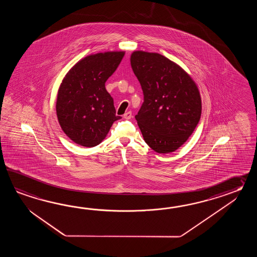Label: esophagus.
<instances>
[{
	"instance_id": "obj_1",
	"label": "esophagus",
	"mask_w": 257,
	"mask_h": 257,
	"mask_svg": "<svg viewBox=\"0 0 257 257\" xmlns=\"http://www.w3.org/2000/svg\"><path fill=\"white\" fill-rule=\"evenodd\" d=\"M123 117H124L125 119H131V117H132V113H131V111H127V112H126V113L123 115Z\"/></svg>"
}]
</instances>
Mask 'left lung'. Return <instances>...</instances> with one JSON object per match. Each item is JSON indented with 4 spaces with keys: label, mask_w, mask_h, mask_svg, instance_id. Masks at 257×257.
<instances>
[{
    "label": "left lung",
    "mask_w": 257,
    "mask_h": 257,
    "mask_svg": "<svg viewBox=\"0 0 257 257\" xmlns=\"http://www.w3.org/2000/svg\"><path fill=\"white\" fill-rule=\"evenodd\" d=\"M131 64L144 95L135 115L143 139L156 153H173L191 136L200 119L197 84L180 66L159 53L134 51Z\"/></svg>",
    "instance_id": "obj_1"
}]
</instances>
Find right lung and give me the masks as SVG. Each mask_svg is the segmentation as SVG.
Masks as SVG:
<instances>
[{
	"instance_id": "add662e5",
	"label": "right lung",
	"mask_w": 257,
	"mask_h": 257,
	"mask_svg": "<svg viewBox=\"0 0 257 257\" xmlns=\"http://www.w3.org/2000/svg\"><path fill=\"white\" fill-rule=\"evenodd\" d=\"M124 51L89 55L78 61L60 84L56 112L62 131L83 147L103 142L115 115L114 100L104 83L119 65Z\"/></svg>"
}]
</instances>
